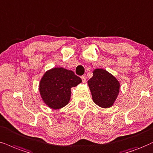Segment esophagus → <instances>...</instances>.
<instances>
[{"label": "esophagus", "instance_id": "obj_1", "mask_svg": "<svg viewBox=\"0 0 153 153\" xmlns=\"http://www.w3.org/2000/svg\"><path fill=\"white\" fill-rule=\"evenodd\" d=\"M81 79H82V82H86V77H85V75H82V76L81 77Z\"/></svg>", "mask_w": 153, "mask_h": 153}]
</instances>
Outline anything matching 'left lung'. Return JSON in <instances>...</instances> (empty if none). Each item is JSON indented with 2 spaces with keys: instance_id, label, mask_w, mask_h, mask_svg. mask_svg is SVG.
Returning <instances> with one entry per match:
<instances>
[{
  "instance_id": "obj_1",
  "label": "left lung",
  "mask_w": 153,
  "mask_h": 153,
  "mask_svg": "<svg viewBox=\"0 0 153 153\" xmlns=\"http://www.w3.org/2000/svg\"><path fill=\"white\" fill-rule=\"evenodd\" d=\"M92 100L102 108L113 105L119 92V82L113 75L103 69H96L88 80Z\"/></svg>"
}]
</instances>
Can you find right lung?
Returning <instances> with one entry per match:
<instances>
[{
	"label": "right lung",
	"instance_id": "add662e5",
	"mask_svg": "<svg viewBox=\"0 0 153 153\" xmlns=\"http://www.w3.org/2000/svg\"><path fill=\"white\" fill-rule=\"evenodd\" d=\"M81 82V78L73 71L54 68L44 75L39 83V92L46 105L59 109L69 102L71 88Z\"/></svg>",
	"mask_w": 153,
	"mask_h": 153
}]
</instances>
